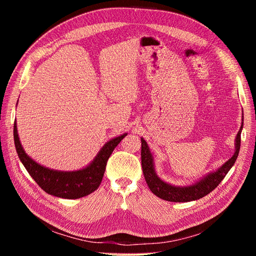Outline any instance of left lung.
Listing matches in <instances>:
<instances>
[{
    "label": "left lung",
    "instance_id": "obj_1",
    "mask_svg": "<svg viewBox=\"0 0 256 256\" xmlns=\"http://www.w3.org/2000/svg\"><path fill=\"white\" fill-rule=\"evenodd\" d=\"M242 126L238 131V134L236 136V147H235V154H233L226 164H224L219 170L216 172L210 173L202 180L198 182L196 184L188 186V187H175L170 184L164 182L161 180L154 172V164H152V157L150 152L148 146L145 140L141 138L142 142V150H141V159H142V170L145 177V180L150 191L154 196L158 198L168 200V202H190V200H196L200 198L207 196L218 187L219 184L226 175L228 173L230 168L234 166L235 161L238 157L239 150H240V134H242Z\"/></svg>",
    "mask_w": 256,
    "mask_h": 256
}]
</instances>
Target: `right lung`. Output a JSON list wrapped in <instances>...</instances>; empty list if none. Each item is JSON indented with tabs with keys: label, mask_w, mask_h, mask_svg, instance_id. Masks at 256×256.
I'll return each mask as SVG.
<instances>
[{
	"label": "right lung",
	"mask_w": 256,
	"mask_h": 256,
	"mask_svg": "<svg viewBox=\"0 0 256 256\" xmlns=\"http://www.w3.org/2000/svg\"><path fill=\"white\" fill-rule=\"evenodd\" d=\"M127 136L124 134L108 142L92 164L83 170L74 172L54 171L36 164L23 150L19 141L16 122L14 125V140L21 162L28 174L48 194L62 198H80L98 189L106 171L108 159L118 143Z\"/></svg>",
	"instance_id": "obj_1"
}]
</instances>
